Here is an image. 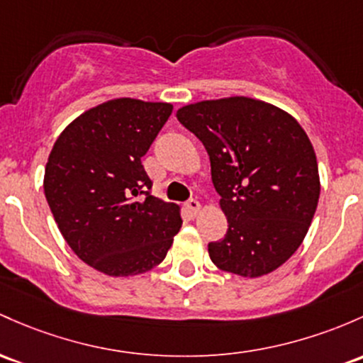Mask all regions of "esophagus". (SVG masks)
Wrapping results in <instances>:
<instances>
[{
    "mask_svg": "<svg viewBox=\"0 0 363 363\" xmlns=\"http://www.w3.org/2000/svg\"><path fill=\"white\" fill-rule=\"evenodd\" d=\"M200 208H201V203L196 200V198H191V200L186 203V210H188L189 212V215H196L198 212H200Z\"/></svg>",
    "mask_w": 363,
    "mask_h": 363,
    "instance_id": "esophagus-1",
    "label": "esophagus"
}]
</instances>
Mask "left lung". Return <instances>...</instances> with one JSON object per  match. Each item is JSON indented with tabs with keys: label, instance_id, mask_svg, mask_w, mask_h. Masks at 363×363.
I'll return each mask as SVG.
<instances>
[{
	"label": "left lung",
	"instance_id": "left-lung-1",
	"mask_svg": "<svg viewBox=\"0 0 363 363\" xmlns=\"http://www.w3.org/2000/svg\"><path fill=\"white\" fill-rule=\"evenodd\" d=\"M177 121L208 151L229 224L208 242L212 262L242 277L276 270L300 248L320 194L306 133L284 110L245 96L182 106Z\"/></svg>",
	"mask_w": 363,
	"mask_h": 363
}]
</instances>
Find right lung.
Returning <instances> with one entry per match:
<instances>
[{
  "instance_id": "add662e5",
  "label": "right lung",
  "mask_w": 363,
  "mask_h": 363,
  "mask_svg": "<svg viewBox=\"0 0 363 363\" xmlns=\"http://www.w3.org/2000/svg\"><path fill=\"white\" fill-rule=\"evenodd\" d=\"M170 113V103L110 99L69 123L48 158L45 194L60 233L106 276L153 269L182 225L179 206L151 194L141 163Z\"/></svg>"
}]
</instances>
